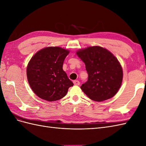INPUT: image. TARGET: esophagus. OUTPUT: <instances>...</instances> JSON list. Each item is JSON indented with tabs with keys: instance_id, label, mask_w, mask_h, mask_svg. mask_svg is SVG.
I'll use <instances>...</instances> for the list:
<instances>
[{
	"instance_id": "obj_1",
	"label": "esophagus",
	"mask_w": 146,
	"mask_h": 146,
	"mask_svg": "<svg viewBox=\"0 0 146 146\" xmlns=\"http://www.w3.org/2000/svg\"><path fill=\"white\" fill-rule=\"evenodd\" d=\"M73 82H74V85H76V86L80 85V82H79L78 80H74Z\"/></svg>"
}]
</instances>
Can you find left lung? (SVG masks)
<instances>
[{
	"instance_id": "8db88e82",
	"label": "left lung",
	"mask_w": 146,
	"mask_h": 146,
	"mask_svg": "<svg viewBox=\"0 0 146 146\" xmlns=\"http://www.w3.org/2000/svg\"><path fill=\"white\" fill-rule=\"evenodd\" d=\"M77 55L86 66L88 80L80 87L90 99L102 102L115 95L123 79L122 66L111 52L96 46L82 48Z\"/></svg>"
}]
</instances>
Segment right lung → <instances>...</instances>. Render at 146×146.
<instances>
[{
    "label": "right lung",
    "mask_w": 146,
    "mask_h": 146,
    "mask_svg": "<svg viewBox=\"0 0 146 146\" xmlns=\"http://www.w3.org/2000/svg\"><path fill=\"white\" fill-rule=\"evenodd\" d=\"M69 50L60 47H47L38 51L27 67L30 88L39 98L52 102L62 99L74 85L63 69Z\"/></svg>",
    "instance_id": "1"
}]
</instances>
